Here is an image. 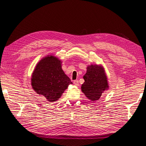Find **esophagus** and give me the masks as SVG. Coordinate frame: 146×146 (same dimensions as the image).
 Masks as SVG:
<instances>
[{"instance_id": "1", "label": "esophagus", "mask_w": 146, "mask_h": 146, "mask_svg": "<svg viewBox=\"0 0 146 146\" xmlns=\"http://www.w3.org/2000/svg\"><path fill=\"white\" fill-rule=\"evenodd\" d=\"M79 82H78V80H74V84L75 85H76V86H78L79 85V83H78Z\"/></svg>"}]
</instances>
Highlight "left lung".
<instances>
[{"label":"left lung","instance_id":"left-lung-1","mask_svg":"<svg viewBox=\"0 0 146 146\" xmlns=\"http://www.w3.org/2000/svg\"><path fill=\"white\" fill-rule=\"evenodd\" d=\"M83 78L85 82L82 85V91L92 101L99 99L102 92L108 88L104 68L100 66H88Z\"/></svg>","mask_w":146,"mask_h":146}]
</instances>
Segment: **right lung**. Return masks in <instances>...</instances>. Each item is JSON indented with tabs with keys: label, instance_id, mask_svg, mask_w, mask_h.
Masks as SVG:
<instances>
[{
	"label": "right lung",
	"instance_id": "obj_1",
	"mask_svg": "<svg viewBox=\"0 0 146 146\" xmlns=\"http://www.w3.org/2000/svg\"><path fill=\"white\" fill-rule=\"evenodd\" d=\"M70 83V78L61 69L60 60L53 56L39 61L32 74L33 90L50 102L58 100Z\"/></svg>",
	"mask_w": 146,
	"mask_h": 146
}]
</instances>
